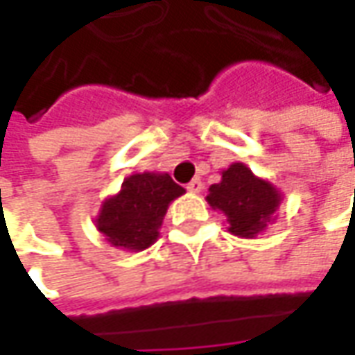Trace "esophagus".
Segmentation results:
<instances>
[{"instance_id":"34e87169","label":"esophagus","mask_w":355,"mask_h":355,"mask_svg":"<svg viewBox=\"0 0 355 355\" xmlns=\"http://www.w3.org/2000/svg\"><path fill=\"white\" fill-rule=\"evenodd\" d=\"M187 189H189L191 193H199V191L203 189V182H201L199 178H193V180L187 184Z\"/></svg>"}]
</instances>
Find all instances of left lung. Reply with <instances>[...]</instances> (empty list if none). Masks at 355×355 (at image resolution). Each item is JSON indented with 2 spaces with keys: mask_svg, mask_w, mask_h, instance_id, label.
Wrapping results in <instances>:
<instances>
[{
  "mask_svg": "<svg viewBox=\"0 0 355 355\" xmlns=\"http://www.w3.org/2000/svg\"><path fill=\"white\" fill-rule=\"evenodd\" d=\"M280 191L261 180L245 164H231L221 182L209 187L207 203L227 215L229 233L252 239L263 233L280 205Z\"/></svg>",
  "mask_w": 355,
  "mask_h": 355,
  "instance_id": "1",
  "label": "left lung"
}]
</instances>
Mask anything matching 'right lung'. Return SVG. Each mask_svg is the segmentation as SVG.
I'll use <instances>...</instances> for the list:
<instances>
[{"mask_svg": "<svg viewBox=\"0 0 355 355\" xmlns=\"http://www.w3.org/2000/svg\"><path fill=\"white\" fill-rule=\"evenodd\" d=\"M184 193L170 173H132L116 196L104 199L94 223L112 247L144 251L156 243L168 205Z\"/></svg>", "mask_w": 355, "mask_h": 355, "instance_id": "obj_1", "label": "right lung"}]
</instances>
